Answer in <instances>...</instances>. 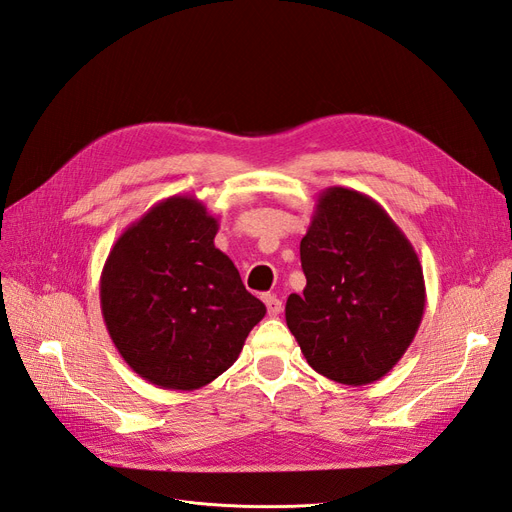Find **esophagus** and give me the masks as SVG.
I'll return each instance as SVG.
<instances>
[{
  "label": "esophagus",
  "mask_w": 512,
  "mask_h": 512,
  "mask_svg": "<svg viewBox=\"0 0 512 512\" xmlns=\"http://www.w3.org/2000/svg\"><path fill=\"white\" fill-rule=\"evenodd\" d=\"M262 301L267 305V312L269 316H277L282 312V301L275 297V294H262Z\"/></svg>",
  "instance_id": "1"
}]
</instances>
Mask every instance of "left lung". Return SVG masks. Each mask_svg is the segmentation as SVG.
<instances>
[{
  "instance_id": "8db88e82",
  "label": "left lung",
  "mask_w": 512,
  "mask_h": 512,
  "mask_svg": "<svg viewBox=\"0 0 512 512\" xmlns=\"http://www.w3.org/2000/svg\"><path fill=\"white\" fill-rule=\"evenodd\" d=\"M303 294L286 324L318 374L348 386L380 380L412 344L425 280L412 243L374 198L327 188L301 239Z\"/></svg>"
}]
</instances>
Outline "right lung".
Wrapping results in <instances>:
<instances>
[{
    "label": "right lung",
    "mask_w": 512,
    "mask_h": 512,
    "mask_svg": "<svg viewBox=\"0 0 512 512\" xmlns=\"http://www.w3.org/2000/svg\"><path fill=\"white\" fill-rule=\"evenodd\" d=\"M218 218L194 196L153 205L115 241L100 275L104 324L147 382L196 391L239 359L267 307L215 247Z\"/></svg>",
    "instance_id": "obj_1"
}]
</instances>
